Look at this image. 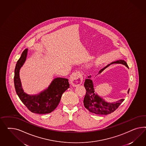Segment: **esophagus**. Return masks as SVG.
<instances>
[{
  "label": "esophagus",
  "mask_w": 146,
  "mask_h": 146,
  "mask_svg": "<svg viewBox=\"0 0 146 146\" xmlns=\"http://www.w3.org/2000/svg\"><path fill=\"white\" fill-rule=\"evenodd\" d=\"M82 81V74L80 72L73 73L70 78V82L74 86H78L81 84Z\"/></svg>",
  "instance_id": "obj_1"
}]
</instances>
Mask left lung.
Wrapping results in <instances>:
<instances>
[{"label":"left lung","instance_id":"8db88e82","mask_svg":"<svg viewBox=\"0 0 146 146\" xmlns=\"http://www.w3.org/2000/svg\"><path fill=\"white\" fill-rule=\"evenodd\" d=\"M113 64H121L127 67L128 65L126 62L123 60H119L115 62H112L108 64L106 66L102 68L98 72V74L101 73L108 67ZM98 74H97V75ZM92 76H88V78L85 80L84 86L86 90V94L84 100V106L88 110L95 114L97 115H108L115 111L124 101V99H121L115 102H108L106 101L102 97L98 96L95 93L93 81L91 79ZM129 89L127 93H129Z\"/></svg>","mask_w":146,"mask_h":146}]
</instances>
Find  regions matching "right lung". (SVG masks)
I'll list each match as a JSON object with an SVG mask.
<instances>
[{
  "label": "right lung",
  "instance_id": "right-lung-1",
  "mask_svg": "<svg viewBox=\"0 0 146 146\" xmlns=\"http://www.w3.org/2000/svg\"><path fill=\"white\" fill-rule=\"evenodd\" d=\"M28 49H25L16 64L14 82L17 94L25 106L32 112L46 114L53 111L59 104L62 94L70 87L68 80L56 78L52 80L48 88L36 95H29L24 92L20 78L19 72L26 60Z\"/></svg>",
  "mask_w": 146,
  "mask_h": 146
}]
</instances>
